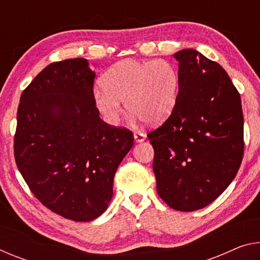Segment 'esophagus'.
<instances>
[{
  "instance_id": "1",
  "label": "esophagus",
  "mask_w": 260,
  "mask_h": 260,
  "mask_svg": "<svg viewBox=\"0 0 260 260\" xmlns=\"http://www.w3.org/2000/svg\"><path fill=\"white\" fill-rule=\"evenodd\" d=\"M146 134H143V133H140V132H135L134 133V140H135V142H138V143H141V142H143L144 140H146Z\"/></svg>"
}]
</instances>
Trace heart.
I'll use <instances>...</instances> for the list:
<instances>
[{"mask_svg": "<svg viewBox=\"0 0 260 260\" xmlns=\"http://www.w3.org/2000/svg\"><path fill=\"white\" fill-rule=\"evenodd\" d=\"M180 76L177 67L166 59L118 61L95 87L94 104L103 119L117 125L121 102L136 119L155 125L172 113L178 100Z\"/></svg>", "mask_w": 260, "mask_h": 260, "instance_id": "obj_1", "label": "heart"}]
</instances>
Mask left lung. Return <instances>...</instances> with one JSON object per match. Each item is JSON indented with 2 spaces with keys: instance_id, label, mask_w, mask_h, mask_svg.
Listing matches in <instances>:
<instances>
[{
  "instance_id": "left-lung-1",
  "label": "left lung",
  "mask_w": 260,
  "mask_h": 260,
  "mask_svg": "<svg viewBox=\"0 0 260 260\" xmlns=\"http://www.w3.org/2000/svg\"><path fill=\"white\" fill-rule=\"evenodd\" d=\"M180 86L172 113L148 134L157 192L171 208H205L226 190L243 158L241 98L227 72L195 49L173 55Z\"/></svg>"
}]
</instances>
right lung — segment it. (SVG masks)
<instances>
[{
    "label": "right lung",
    "mask_w": 260,
    "mask_h": 260,
    "mask_svg": "<svg viewBox=\"0 0 260 260\" xmlns=\"http://www.w3.org/2000/svg\"><path fill=\"white\" fill-rule=\"evenodd\" d=\"M95 72L86 58L48 65L20 96L15 159L34 196L73 221L100 217L113 196L133 134L100 118Z\"/></svg>",
    "instance_id": "1"
}]
</instances>
